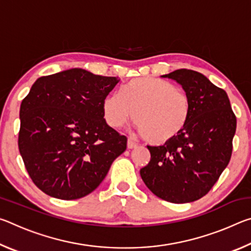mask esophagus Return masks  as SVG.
<instances>
[{
  "label": "esophagus",
  "mask_w": 251,
  "mask_h": 251,
  "mask_svg": "<svg viewBox=\"0 0 251 251\" xmlns=\"http://www.w3.org/2000/svg\"><path fill=\"white\" fill-rule=\"evenodd\" d=\"M137 147V143L135 141H133L131 138H128V141H127V148H129V150H133V148Z\"/></svg>",
  "instance_id": "34e87169"
}]
</instances>
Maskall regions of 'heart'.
Listing matches in <instances>:
<instances>
[{"label": "heart", "mask_w": 251, "mask_h": 251, "mask_svg": "<svg viewBox=\"0 0 251 251\" xmlns=\"http://www.w3.org/2000/svg\"><path fill=\"white\" fill-rule=\"evenodd\" d=\"M190 113L192 103L184 91L154 77L135 78L103 101L104 118L110 127L120 128L133 117L144 138L151 144H164L177 137Z\"/></svg>", "instance_id": "heart-1"}]
</instances>
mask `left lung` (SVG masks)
<instances>
[{
	"mask_svg": "<svg viewBox=\"0 0 251 251\" xmlns=\"http://www.w3.org/2000/svg\"><path fill=\"white\" fill-rule=\"evenodd\" d=\"M161 77L181 85L192 103L181 133L160 146H147L151 161L141 176L164 201H198L212 188L230 160L237 120L227 93L196 71L180 69Z\"/></svg>",
	"mask_w": 251,
	"mask_h": 251,
	"instance_id": "left-lung-1",
	"label": "left lung"
}]
</instances>
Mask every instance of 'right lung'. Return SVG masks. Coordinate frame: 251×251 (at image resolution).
<instances>
[{"mask_svg": "<svg viewBox=\"0 0 251 251\" xmlns=\"http://www.w3.org/2000/svg\"><path fill=\"white\" fill-rule=\"evenodd\" d=\"M118 77L72 69L42 76L20 108L19 150L42 192L63 201L91 194L125 151L127 137L106 124L103 101Z\"/></svg>", "mask_w": 251, "mask_h": 251, "instance_id": "1", "label": "right lung"}]
</instances>
